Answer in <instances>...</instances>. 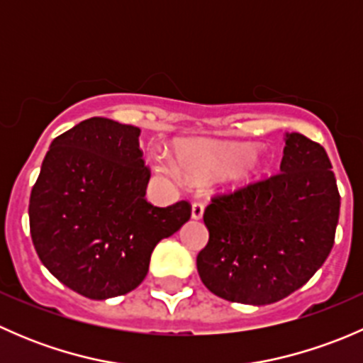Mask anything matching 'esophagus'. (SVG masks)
<instances>
[{
	"mask_svg": "<svg viewBox=\"0 0 363 363\" xmlns=\"http://www.w3.org/2000/svg\"><path fill=\"white\" fill-rule=\"evenodd\" d=\"M203 218V203L195 202L191 205V219L199 221V219Z\"/></svg>",
	"mask_w": 363,
	"mask_h": 363,
	"instance_id": "34e87169",
	"label": "esophagus"
}]
</instances>
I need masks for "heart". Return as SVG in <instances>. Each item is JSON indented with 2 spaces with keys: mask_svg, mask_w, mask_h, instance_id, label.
<instances>
[{
  "mask_svg": "<svg viewBox=\"0 0 363 363\" xmlns=\"http://www.w3.org/2000/svg\"><path fill=\"white\" fill-rule=\"evenodd\" d=\"M175 164L177 168L170 163H158L156 168L160 174L175 179L184 175L193 181H202L226 169L225 184L230 189H239L262 174L265 161L247 144L184 138L175 142Z\"/></svg>",
  "mask_w": 363,
  "mask_h": 363,
  "instance_id": "1",
  "label": "heart"
}]
</instances>
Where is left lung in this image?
<instances>
[{
    "label": "left lung",
    "mask_w": 363,
    "mask_h": 363,
    "mask_svg": "<svg viewBox=\"0 0 363 363\" xmlns=\"http://www.w3.org/2000/svg\"><path fill=\"white\" fill-rule=\"evenodd\" d=\"M340 196L327 151L284 133L281 174L205 208L202 283L230 302L267 306L307 283L334 246Z\"/></svg>",
    "instance_id": "left-lung-1"
}]
</instances>
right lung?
<instances>
[{
  "instance_id": "right-lung-1",
  "label": "right lung",
  "mask_w": 363,
  "mask_h": 363,
  "mask_svg": "<svg viewBox=\"0 0 363 363\" xmlns=\"http://www.w3.org/2000/svg\"><path fill=\"white\" fill-rule=\"evenodd\" d=\"M140 128L91 117L54 138L29 199L33 246L65 286L93 300L135 290L152 250L188 223L191 207L144 199L151 174Z\"/></svg>"
}]
</instances>
